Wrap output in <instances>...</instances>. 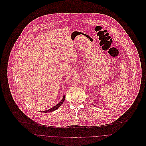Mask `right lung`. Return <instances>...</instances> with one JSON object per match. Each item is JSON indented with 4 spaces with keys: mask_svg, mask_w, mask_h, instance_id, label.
<instances>
[{
    "mask_svg": "<svg viewBox=\"0 0 146 146\" xmlns=\"http://www.w3.org/2000/svg\"><path fill=\"white\" fill-rule=\"evenodd\" d=\"M64 100H65V96H64H64H63V99H62V100L57 105H55L54 107H53V108H50V109H48V110H45V111H41V112H44V113H48V112H51V111H54V110H56L57 109H58L63 104V102H64Z\"/></svg>",
    "mask_w": 146,
    "mask_h": 146,
    "instance_id": "obj_1",
    "label": "right lung"
}]
</instances>
